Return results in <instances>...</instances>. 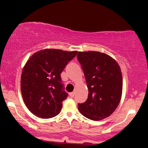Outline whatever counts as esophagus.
<instances>
[{
	"label": "esophagus",
	"instance_id": "esophagus-1",
	"mask_svg": "<svg viewBox=\"0 0 148 148\" xmlns=\"http://www.w3.org/2000/svg\"><path fill=\"white\" fill-rule=\"evenodd\" d=\"M69 96H70L71 97H74V92H70V93H69Z\"/></svg>",
	"mask_w": 148,
	"mask_h": 148
}]
</instances>
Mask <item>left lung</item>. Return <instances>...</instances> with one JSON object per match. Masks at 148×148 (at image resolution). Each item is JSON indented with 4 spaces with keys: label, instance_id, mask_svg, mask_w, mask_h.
I'll return each mask as SVG.
<instances>
[{
    "label": "left lung",
    "instance_id": "8db88e82",
    "mask_svg": "<svg viewBox=\"0 0 148 148\" xmlns=\"http://www.w3.org/2000/svg\"><path fill=\"white\" fill-rule=\"evenodd\" d=\"M77 58L82 66L88 89L86 102L78 108L90 120L108 118L116 109L123 93V76L116 60L99 51H79Z\"/></svg>",
    "mask_w": 148,
    "mask_h": 148
}]
</instances>
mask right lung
<instances>
[{
  "instance_id": "add662e5",
  "label": "right lung",
  "mask_w": 148,
  "mask_h": 148,
  "mask_svg": "<svg viewBox=\"0 0 148 148\" xmlns=\"http://www.w3.org/2000/svg\"><path fill=\"white\" fill-rule=\"evenodd\" d=\"M77 51L45 49L29 58L22 70L21 91L25 106L34 115L51 118L60 113L67 99L60 74Z\"/></svg>"
}]
</instances>
